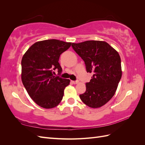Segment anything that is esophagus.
Masks as SVG:
<instances>
[{"label": "esophagus", "mask_w": 145, "mask_h": 145, "mask_svg": "<svg viewBox=\"0 0 145 145\" xmlns=\"http://www.w3.org/2000/svg\"><path fill=\"white\" fill-rule=\"evenodd\" d=\"M72 82L74 83V84H77V83H78V80H74V81H72Z\"/></svg>", "instance_id": "1"}]
</instances>
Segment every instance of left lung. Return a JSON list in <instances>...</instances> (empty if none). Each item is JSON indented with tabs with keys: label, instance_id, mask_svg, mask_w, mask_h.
Returning <instances> with one entry per match:
<instances>
[{
	"label": "left lung",
	"instance_id": "left-lung-1",
	"mask_svg": "<svg viewBox=\"0 0 145 145\" xmlns=\"http://www.w3.org/2000/svg\"><path fill=\"white\" fill-rule=\"evenodd\" d=\"M72 47L85 62L87 72L93 74L86 83V91L80 95L81 100L91 108L102 106L114 95L121 79L119 54L104 41L72 43Z\"/></svg>",
	"mask_w": 145,
	"mask_h": 145
}]
</instances>
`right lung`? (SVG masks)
Here are the masks:
<instances>
[{
  "mask_svg": "<svg viewBox=\"0 0 145 145\" xmlns=\"http://www.w3.org/2000/svg\"><path fill=\"white\" fill-rule=\"evenodd\" d=\"M71 45V42L49 39L34 43L24 55L22 81L30 97L39 106L50 109L62 101L70 80L54 74L55 70L59 74L62 72L60 56Z\"/></svg>",
  "mask_w": 145,
  "mask_h": 145,
  "instance_id": "1",
  "label": "right lung"
}]
</instances>
